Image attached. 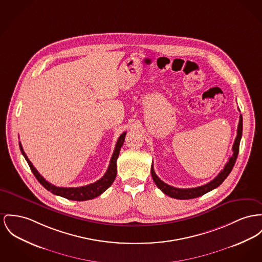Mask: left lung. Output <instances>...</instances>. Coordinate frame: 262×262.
Listing matches in <instances>:
<instances>
[{"label": "left lung", "instance_id": "8db88e82", "mask_svg": "<svg viewBox=\"0 0 262 262\" xmlns=\"http://www.w3.org/2000/svg\"><path fill=\"white\" fill-rule=\"evenodd\" d=\"M242 135H243V116L241 114L239 116V122H238V126H237V135L236 138L234 140L233 146H232V156L228 159V162L226 164L224 170H222V172L217 174L212 181H210L208 184L201 186V187H196V188H192V189H179V188H174L172 186H169L168 184L164 183L161 179H159L155 171H154V167L152 164V168H151V174H152V178L156 184L158 188L164 192L165 194L174 198V199H178V200H189V199H194L198 196H201L207 192H210L211 190L217 188L226 179L229 173L231 172L236 158L238 155L239 152V143H241V139H242Z\"/></svg>", "mask_w": 262, "mask_h": 262}]
</instances>
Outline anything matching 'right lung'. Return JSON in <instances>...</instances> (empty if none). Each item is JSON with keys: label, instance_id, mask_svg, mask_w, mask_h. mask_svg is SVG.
Wrapping results in <instances>:
<instances>
[{"label": "right lung", "instance_id": "right-lung-1", "mask_svg": "<svg viewBox=\"0 0 262 262\" xmlns=\"http://www.w3.org/2000/svg\"><path fill=\"white\" fill-rule=\"evenodd\" d=\"M125 135L126 132L122 133L120 135V137L117 140L113 155L110 160V164L109 167L106 171L104 176L96 181L93 184H90L88 186H83V187H77V188H61V187H55L52 185L51 183H49L48 181H46V179L39 174V173L36 171L35 167L33 166L32 162L29 160V158L27 157L26 153L24 152V149L21 147V144L19 143V148L21 151V154L24 155L25 159L27 160L33 174H35L36 180L40 183V185H42L48 191L53 192V194L56 195H60L62 198H66L68 200H71V201H88V200H92L98 195H100L102 192H105L114 182L115 178H116V174H117V167H116V161L117 158L119 156L121 147H122L124 140H125Z\"/></svg>", "mask_w": 262, "mask_h": 262}]
</instances>
